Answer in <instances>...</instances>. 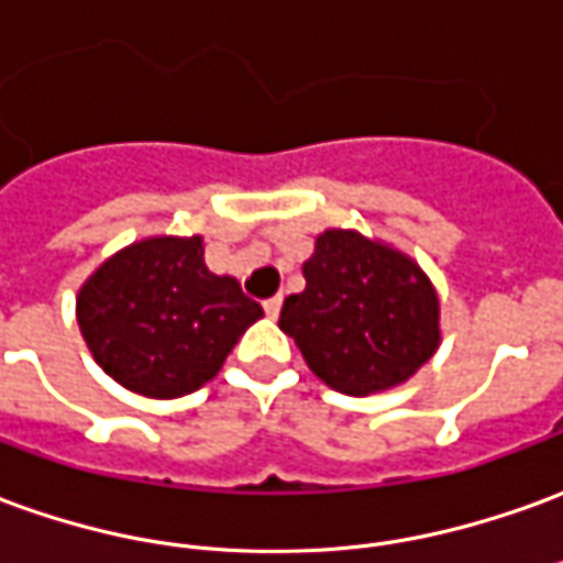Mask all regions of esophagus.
<instances>
[{
	"label": "esophagus",
	"instance_id": "esophagus-1",
	"mask_svg": "<svg viewBox=\"0 0 563 563\" xmlns=\"http://www.w3.org/2000/svg\"><path fill=\"white\" fill-rule=\"evenodd\" d=\"M280 308H283V295H274V298L265 301V313H268V317H280Z\"/></svg>",
	"mask_w": 563,
	"mask_h": 563
}]
</instances>
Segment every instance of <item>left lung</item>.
Masks as SVG:
<instances>
[{"mask_svg":"<svg viewBox=\"0 0 563 563\" xmlns=\"http://www.w3.org/2000/svg\"><path fill=\"white\" fill-rule=\"evenodd\" d=\"M301 271L308 286L283 301L280 329L332 390H390L439 347V298L408 255L332 228Z\"/></svg>","mask_w":563,"mask_h":563,"instance_id":"8db88e82","label":"left lung"}]
</instances>
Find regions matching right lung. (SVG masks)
<instances>
[{"label": "right lung", "instance_id": "right-lung-1", "mask_svg": "<svg viewBox=\"0 0 563 563\" xmlns=\"http://www.w3.org/2000/svg\"><path fill=\"white\" fill-rule=\"evenodd\" d=\"M76 308L106 375L152 399L203 387L262 317L241 283L203 265L200 238H152L121 250L81 286Z\"/></svg>", "mask_w": 563, "mask_h": 563}]
</instances>
